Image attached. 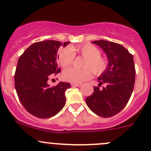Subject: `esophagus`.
Wrapping results in <instances>:
<instances>
[{
	"instance_id": "esophagus-1",
	"label": "esophagus",
	"mask_w": 151,
	"mask_h": 151,
	"mask_svg": "<svg viewBox=\"0 0 151 151\" xmlns=\"http://www.w3.org/2000/svg\"><path fill=\"white\" fill-rule=\"evenodd\" d=\"M82 84L81 83H72L71 84V86H75V87H80L81 86Z\"/></svg>"
}]
</instances>
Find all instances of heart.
<instances>
[{"label":"heart","mask_w":151,"mask_h":151,"mask_svg":"<svg viewBox=\"0 0 151 151\" xmlns=\"http://www.w3.org/2000/svg\"><path fill=\"white\" fill-rule=\"evenodd\" d=\"M78 53L85 58V69L69 68L63 72V78L72 83H81L89 79L91 76V70L95 74H101L107 68V61L101 57V51L98 47L87 44L82 46L63 48L59 52L58 60L63 68L71 66L75 58V54ZM91 70H90L89 68Z\"/></svg>","instance_id":"obj_1"}]
</instances>
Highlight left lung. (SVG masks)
<instances>
[{
  "label": "left lung",
  "mask_w": 151,
  "mask_h": 151,
  "mask_svg": "<svg viewBox=\"0 0 151 151\" xmlns=\"http://www.w3.org/2000/svg\"><path fill=\"white\" fill-rule=\"evenodd\" d=\"M106 55L108 66L98 78V87L85 101L92 112L99 116L109 118L121 112L132 96L135 83L133 55L124 47L104 40L93 41ZM104 84L105 86L100 88Z\"/></svg>",
  "instance_id": "1"
}]
</instances>
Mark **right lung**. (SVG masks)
<instances>
[{
	"label": "right lung",
	"mask_w": 151,
	"mask_h": 151,
	"mask_svg": "<svg viewBox=\"0 0 151 151\" xmlns=\"http://www.w3.org/2000/svg\"><path fill=\"white\" fill-rule=\"evenodd\" d=\"M55 40L33 43L19 57L14 74V86L25 109L39 118H49L58 113L66 104L68 83L60 82L50 87L47 81L52 74L60 71L57 63V52L63 45Z\"/></svg>",
	"instance_id": "1"
}]
</instances>
